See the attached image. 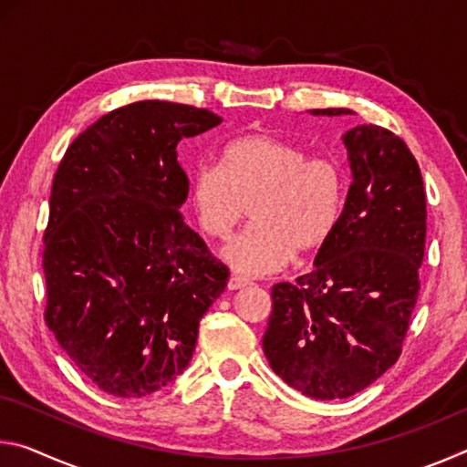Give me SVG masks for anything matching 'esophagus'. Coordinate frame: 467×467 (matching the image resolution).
<instances>
[{
    "mask_svg": "<svg viewBox=\"0 0 467 467\" xmlns=\"http://www.w3.org/2000/svg\"><path fill=\"white\" fill-rule=\"evenodd\" d=\"M249 280L247 278H243V275H236V274H233L231 278H228V290H239V288H244V286H249Z\"/></svg>",
    "mask_w": 467,
    "mask_h": 467,
    "instance_id": "esophagus-1",
    "label": "esophagus"
}]
</instances>
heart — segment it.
Returning a JSON list of instances; mask_svg holds the SVG:
<instances>
[{"label": "heart", "mask_w": 467, "mask_h": 467, "mask_svg": "<svg viewBox=\"0 0 467 467\" xmlns=\"http://www.w3.org/2000/svg\"><path fill=\"white\" fill-rule=\"evenodd\" d=\"M189 202L197 224L214 239H226L251 203L253 224L223 257L236 272L264 275L286 265L295 251L311 253L329 239L344 203V172L292 141L249 133L224 146L223 167L193 171Z\"/></svg>", "instance_id": "obj_1"}]
</instances>
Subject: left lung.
I'll return each mask as SVG.
<instances>
[{"instance_id": "1", "label": "left lung", "mask_w": 467, "mask_h": 467, "mask_svg": "<svg viewBox=\"0 0 467 467\" xmlns=\"http://www.w3.org/2000/svg\"><path fill=\"white\" fill-rule=\"evenodd\" d=\"M342 141L352 171L342 214L313 272L272 288L264 334L274 373L313 400L350 398L395 365L420 290L426 195L416 158L373 123Z\"/></svg>"}]
</instances>
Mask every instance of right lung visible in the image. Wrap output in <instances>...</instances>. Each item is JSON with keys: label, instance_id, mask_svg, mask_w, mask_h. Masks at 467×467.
Masks as SVG:
<instances>
[{"label": "right lung", "instance_id": "obj_1", "mask_svg": "<svg viewBox=\"0 0 467 467\" xmlns=\"http://www.w3.org/2000/svg\"><path fill=\"white\" fill-rule=\"evenodd\" d=\"M223 123L208 109L140 100L78 136L55 172L45 231V321L99 389L144 398L183 373L224 264L181 216L177 144Z\"/></svg>", "mask_w": 467, "mask_h": 467}]
</instances>
